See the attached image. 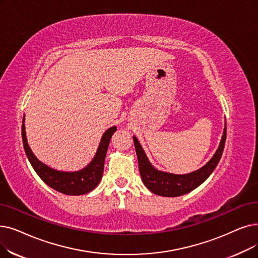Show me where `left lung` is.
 <instances>
[{"label":"left lung","mask_w":258,"mask_h":258,"mask_svg":"<svg viewBox=\"0 0 258 258\" xmlns=\"http://www.w3.org/2000/svg\"><path fill=\"white\" fill-rule=\"evenodd\" d=\"M133 139L138 158L139 172L145 186L156 195L164 197H177L193 191L194 188L207 180V178L215 170V167L221 158L223 149H225V143L227 139V126L223 130V135L219 143V147L210 161L201 169L185 175H176L156 170L149 161L138 139L135 136L133 137Z\"/></svg>","instance_id":"obj_1"}]
</instances>
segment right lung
Masks as SVG:
<instances>
[{
    "label": "right lung",
    "mask_w": 258,
    "mask_h": 258,
    "mask_svg": "<svg viewBox=\"0 0 258 258\" xmlns=\"http://www.w3.org/2000/svg\"><path fill=\"white\" fill-rule=\"evenodd\" d=\"M116 130L117 127L113 126L103 134L92 162L84 169L77 172H61L53 170L37 158L27 143L24 117L23 124H22V140H23V147L29 162L44 182L62 194L83 195L93 191L101 180L108 144Z\"/></svg>",
    "instance_id": "obj_1"
}]
</instances>
